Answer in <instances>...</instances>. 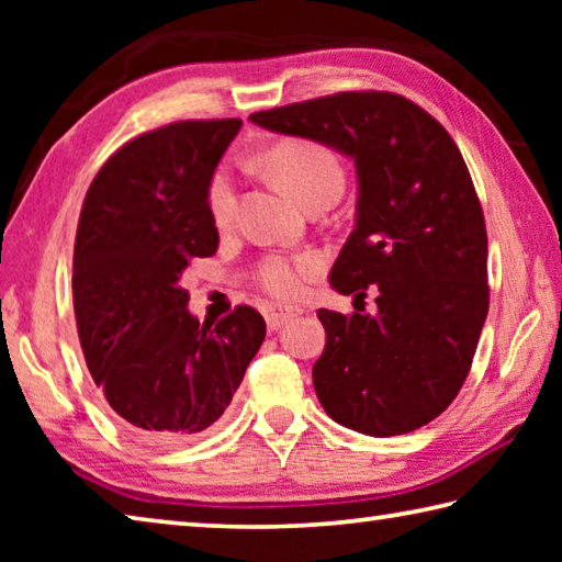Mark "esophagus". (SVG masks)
<instances>
[{
	"label": "esophagus",
	"instance_id": "obj_1",
	"mask_svg": "<svg viewBox=\"0 0 562 562\" xmlns=\"http://www.w3.org/2000/svg\"><path fill=\"white\" fill-rule=\"evenodd\" d=\"M300 315L302 310L297 304H268V307H265V322H268L270 329H280Z\"/></svg>",
	"mask_w": 562,
	"mask_h": 562
}]
</instances>
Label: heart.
I'll return each instance as SVG.
<instances>
[{
  "mask_svg": "<svg viewBox=\"0 0 562 562\" xmlns=\"http://www.w3.org/2000/svg\"><path fill=\"white\" fill-rule=\"evenodd\" d=\"M270 173L297 198L302 205H310L319 198H337L345 190V166H341L335 150L315 144V140H284L274 146L268 158ZM237 207L235 178L227 170H217L207 186V211H211L215 225H231ZM319 270L315 255H270L258 268V280L270 294L290 297L300 292L302 282Z\"/></svg>",
  "mask_w": 562,
  "mask_h": 562,
  "instance_id": "heart-1",
  "label": "heart"
}]
</instances>
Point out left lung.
<instances>
[{"label":"left lung","mask_w":562,"mask_h":562,"mask_svg":"<svg viewBox=\"0 0 562 562\" xmlns=\"http://www.w3.org/2000/svg\"><path fill=\"white\" fill-rule=\"evenodd\" d=\"M252 123L355 160L357 215L329 284L376 292V315L317 310L312 382L329 418L367 436L429 424L469 376L488 315V237L469 168L439 121L389 91L258 111Z\"/></svg>","instance_id":"1"}]
</instances>
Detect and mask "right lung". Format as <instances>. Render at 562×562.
Returning a JSON list of instances; mask_svg holds the SVG:
<instances>
[{
    "instance_id": "obj_1",
    "label": "right lung",
    "mask_w": 562,
    "mask_h": 562,
    "mask_svg": "<svg viewBox=\"0 0 562 562\" xmlns=\"http://www.w3.org/2000/svg\"><path fill=\"white\" fill-rule=\"evenodd\" d=\"M240 119L128 140L93 178L74 245V312L93 382L128 431L176 443L223 416L265 339L258 310L198 322L180 278L217 250L207 186Z\"/></svg>"
}]
</instances>
